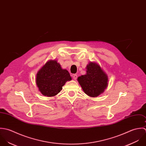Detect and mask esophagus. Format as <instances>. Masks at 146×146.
<instances>
[{"mask_svg":"<svg viewBox=\"0 0 146 146\" xmlns=\"http://www.w3.org/2000/svg\"><path fill=\"white\" fill-rule=\"evenodd\" d=\"M72 77H73V78L74 80H76L77 79V76L76 74H73V75H72Z\"/></svg>","mask_w":146,"mask_h":146,"instance_id":"1","label":"esophagus"}]
</instances>
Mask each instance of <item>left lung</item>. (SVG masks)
Returning <instances> with one entry per match:
<instances>
[{"label":"left lung","mask_w":146,"mask_h":146,"mask_svg":"<svg viewBox=\"0 0 146 146\" xmlns=\"http://www.w3.org/2000/svg\"><path fill=\"white\" fill-rule=\"evenodd\" d=\"M86 69V74L78 77V82L88 96L97 97L107 88L108 76L96 62H90Z\"/></svg>","instance_id":"1"}]
</instances>
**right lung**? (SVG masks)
I'll list each match as a JSON object with an SVG mask.
<instances>
[{
    "label": "right lung",
    "mask_w": 146,
    "mask_h": 146,
    "mask_svg": "<svg viewBox=\"0 0 146 146\" xmlns=\"http://www.w3.org/2000/svg\"><path fill=\"white\" fill-rule=\"evenodd\" d=\"M72 80L69 72L62 69L57 60H48L38 72L36 84L40 93L48 97L56 95L67 81Z\"/></svg>",
    "instance_id": "right-lung-1"
}]
</instances>
